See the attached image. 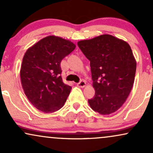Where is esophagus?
I'll return each instance as SVG.
<instances>
[{
  "label": "esophagus",
  "instance_id": "obj_1",
  "mask_svg": "<svg viewBox=\"0 0 153 153\" xmlns=\"http://www.w3.org/2000/svg\"><path fill=\"white\" fill-rule=\"evenodd\" d=\"M77 85H78V87H80V88H84V87L86 85L85 81H84V80L80 81L78 83H77Z\"/></svg>",
  "mask_w": 153,
  "mask_h": 153
}]
</instances>
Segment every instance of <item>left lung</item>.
I'll return each instance as SVG.
<instances>
[{
    "label": "left lung",
    "mask_w": 153,
    "mask_h": 153,
    "mask_svg": "<svg viewBox=\"0 0 153 153\" xmlns=\"http://www.w3.org/2000/svg\"><path fill=\"white\" fill-rule=\"evenodd\" d=\"M78 45L90 61L95 95L88 100L90 107L102 115L117 111L130 94L134 82L136 61L129 44L103 34Z\"/></svg>",
    "instance_id": "1"
}]
</instances>
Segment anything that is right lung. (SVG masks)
Listing matches in <instances>:
<instances>
[{"mask_svg": "<svg viewBox=\"0 0 153 153\" xmlns=\"http://www.w3.org/2000/svg\"><path fill=\"white\" fill-rule=\"evenodd\" d=\"M75 48L68 40L49 36L25 53L21 83L29 101L41 111L52 113L64 105L72 88L63 82L61 62Z\"/></svg>", "mask_w": 153, "mask_h": 153, "instance_id": "obj_1", "label": "right lung"}]
</instances>
